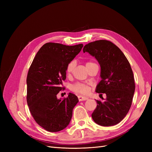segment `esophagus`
<instances>
[{
	"label": "esophagus",
	"instance_id": "obj_1",
	"mask_svg": "<svg viewBox=\"0 0 152 152\" xmlns=\"http://www.w3.org/2000/svg\"><path fill=\"white\" fill-rule=\"evenodd\" d=\"M78 98H79V102H82V101H86L87 99H88L87 97H84V96H78Z\"/></svg>",
	"mask_w": 152,
	"mask_h": 152
}]
</instances>
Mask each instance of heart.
Masks as SVG:
<instances>
[{
    "mask_svg": "<svg viewBox=\"0 0 152 152\" xmlns=\"http://www.w3.org/2000/svg\"><path fill=\"white\" fill-rule=\"evenodd\" d=\"M93 63L91 62H87L86 63V66L89 65V64H91ZM75 66V62L74 61H71L70 63H68V65H67L66 67V72L67 73H71L73 68H74ZM72 89L76 92L77 93H81V94H87L89 92V87L82 83H77L73 85L72 87Z\"/></svg>",
    "mask_w": 152,
    "mask_h": 152,
    "instance_id": "b5f03b06",
    "label": "heart"
}]
</instances>
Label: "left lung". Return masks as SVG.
<instances>
[{"instance_id":"1","label":"left lung","mask_w":152,"mask_h":152,"mask_svg":"<svg viewBox=\"0 0 152 152\" xmlns=\"http://www.w3.org/2000/svg\"><path fill=\"white\" fill-rule=\"evenodd\" d=\"M83 52L89 53L99 63L102 80L96 86V92L107 95L103 102L96 101L97 107L92 118L99 126L116 125L128 113L134 93L135 83L130 64L122 50L108 40L87 44Z\"/></svg>"}]
</instances>
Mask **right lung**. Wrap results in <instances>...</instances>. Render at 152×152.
Segmentation results:
<instances>
[{"instance_id":"right-lung-1","label":"right lung","mask_w":152,"mask_h":152,"mask_svg":"<svg viewBox=\"0 0 152 152\" xmlns=\"http://www.w3.org/2000/svg\"><path fill=\"white\" fill-rule=\"evenodd\" d=\"M83 44L66 45L49 42L34 58L26 78V100L30 112L40 126L49 132L60 131L70 124L79 99L74 94L58 99L63 87L66 67L80 53Z\"/></svg>"}]
</instances>
